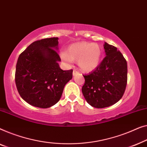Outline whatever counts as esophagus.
<instances>
[{"label": "esophagus", "instance_id": "esophagus-1", "mask_svg": "<svg viewBox=\"0 0 147 147\" xmlns=\"http://www.w3.org/2000/svg\"><path fill=\"white\" fill-rule=\"evenodd\" d=\"M73 76H76V74H78V71H76V70H73Z\"/></svg>", "mask_w": 147, "mask_h": 147}]
</instances>
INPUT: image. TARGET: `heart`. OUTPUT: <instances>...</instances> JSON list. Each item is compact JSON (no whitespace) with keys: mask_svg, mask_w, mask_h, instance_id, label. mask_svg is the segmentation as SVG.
Instances as JSON below:
<instances>
[{"mask_svg":"<svg viewBox=\"0 0 147 147\" xmlns=\"http://www.w3.org/2000/svg\"><path fill=\"white\" fill-rule=\"evenodd\" d=\"M102 50L98 45L79 42L70 45L67 51H62L61 58L68 65L77 61L79 69L84 73L94 71L100 64Z\"/></svg>","mask_w":147,"mask_h":147,"instance_id":"obj_1","label":"heart"}]
</instances>
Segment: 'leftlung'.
<instances>
[{"label": "left lung", "mask_w": 147, "mask_h": 147, "mask_svg": "<svg viewBox=\"0 0 147 147\" xmlns=\"http://www.w3.org/2000/svg\"><path fill=\"white\" fill-rule=\"evenodd\" d=\"M106 57L87 75L82 92L88 104L97 109L115 104L123 96L127 83V63L117 48L105 42Z\"/></svg>", "instance_id": "8db88e82"}]
</instances>
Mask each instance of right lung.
Here are the masks:
<instances>
[{
    "label": "right lung",
    "instance_id": "add662e5",
    "mask_svg": "<svg viewBox=\"0 0 147 147\" xmlns=\"http://www.w3.org/2000/svg\"><path fill=\"white\" fill-rule=\"evenodd\" d=\"M59 38L34 41L18 57L15 82L20 96L32 106L47 109L59 102L73 70L59 67Z\"/></svg>",
    "mask_w": 147,
    "mask_h": 147
}]
</instances>
